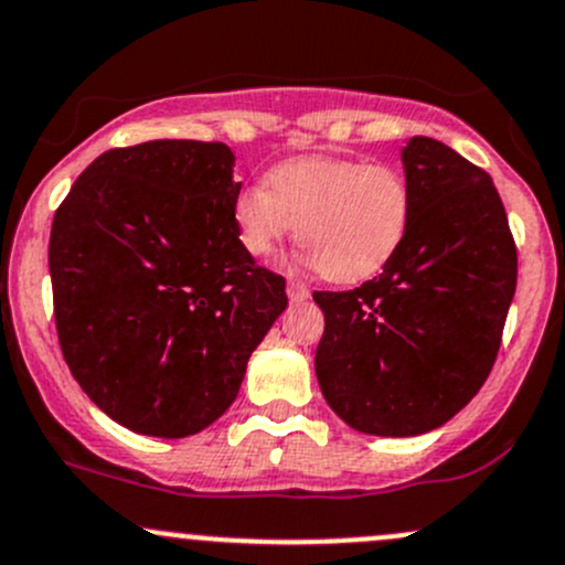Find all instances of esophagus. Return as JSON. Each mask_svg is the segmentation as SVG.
Returning <instances> with one entry per match:
<instances>
[{
  "label": "esophagus",
  "mask_w": 565,
  "mask_h": 565,
  "mask_svg": "<svg viewBox=\"0 0 565 565\" xmlns=\"http://www.w3.org/2000/svg\"><path fill=\"white\" fill-rule=\"evenodd\" d=\"M287 295H289V300H292V302H302V300H308L311 289H308V284L300 281V278H289Z\"/></svg>",
  "instance_id": "1"
}]
</instances>
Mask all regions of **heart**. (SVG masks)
<instances>
[{"label": "heart", "instance_id": "heart-1", "mask_svg": "<svg viewBox=\"0 0 565 565\" xmlns=\"http://www.w3.org/2000/svg\"><path fill=\"white\" fill-rule=\"evenodd\" d=\"M241 246L267 257L298 227L308 259L332 281H362L395 257L412 222V189L401 170L358 159L298 157L233 200Z\"/></svg>", "mask_w": 565, "mask_h": 565}]
</instances>
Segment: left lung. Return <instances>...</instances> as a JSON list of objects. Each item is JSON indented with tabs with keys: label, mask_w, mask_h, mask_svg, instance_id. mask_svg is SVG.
Instances as JSON below:
<instances>
[{
	"label": "left lung",
	"mask_w": 565,
	"mask_h": 565,
	"mask_svg": "<svg viewBox=\"0 0 565 565\" xmlns=\"http://www.w3.org/2000/svg\"><path fill=\"white\" fill-rule=\"evenodd\" d=\"M412 222L382 276L313 292L324 313L317 379L349 427L419 436L490 376L518 287V246L498 189L444 142L403 148Z\"/></svg>",
	"instance_id": "8db88e82"
}]
</instances>
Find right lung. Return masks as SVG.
Returning <instances> with one entry per match:
<instances>
[{
    "mask_svg": "<svg viewBox=\"0 0 565 565\" xmlns=\"http://www.w3.org/2000/svg\"><path fill=\"white\" fill-rule=\"evenodd\" d=\"M235 153L148 140L94 159L47 243L62 354L83 392L142 436L216 423L287 308V281L241 246Z\"/></svg>",
    "mask_w": 565,
    "mask_h": 565,
    "instance_id": "1",
    "label": "right lung"
}]
</instances>
